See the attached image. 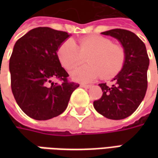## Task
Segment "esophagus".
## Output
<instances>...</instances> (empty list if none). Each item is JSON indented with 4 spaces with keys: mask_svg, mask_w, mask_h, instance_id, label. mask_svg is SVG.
Listing matches in <instances>:
<instances>
[{
    "mask_svg": "<svg viewBox=\"0 0 158 158\" xmlns=\"http://www.w3.org/2000/svg\"><path fill=\"white\" fill-rule=\"evenodd\" d=\"M80 86H81V87H83V88H86V89H89V88H90V87H91V85H85V84H81V85H80Z\"/></svg>",
    "mask_w": 158,
    "mask_h": 158,
    "instance_id": "34e87169",
    "label": "esophagus"
}]
</instances>
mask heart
Instances as JSON below:
<instances>
[{
    "label": "heart",
    "mask_w": 158,
    "mask_h": 158,
    "mask_svg": "<svg viewBox=\"0 0 158 158\" xmlns=\"http://www.w3.org/2000/svg\"><path fill=\"white\" fill-rule=\"evenodd\" d=\"M57 57L68 71L80 65L87 57L89 64L75 69L72 77L89 82L99 76L108 79L117 75L124 66L126 52L122 45L113 43L106 37L91 35L79 40L78 46L72 40H65L57 49Z\"/></svg>",
    "instance_id": "heart-1"
}]
</instances>
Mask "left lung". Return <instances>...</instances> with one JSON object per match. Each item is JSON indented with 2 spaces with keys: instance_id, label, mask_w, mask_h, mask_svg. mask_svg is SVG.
Returning a JSON list of instances; mask_svg holds the SVG:
<instances>
[{
  "instance_id": "left-lung-1",
  "label": "left lung",
  "mask_w": 158,
  "mask_h": 158,
  "mask_svg": "<svg viewBox=\"0 0 158 158\" xmlns=\"http://www.w3.org/2000/svg\"><path fill=\"white\" fill-rule=\"evenodd\" d=\"M102 34L121 42L125 49L126 60L113 85L99 84L102 96L93 104L95 109L107 118L123 119L138 108L146 96L149 57L144 42L131 31L114 29Z\"/></svg>"
}]
</instances>
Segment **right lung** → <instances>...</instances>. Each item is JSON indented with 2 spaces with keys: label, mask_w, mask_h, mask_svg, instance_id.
<instances>
[{
  "label": "right lung",
  "mask_w": 158,
  "mask_h": 158,
  "mask_svg": "<svg viewBox=\"0 0 158 158\" xmlns=\"http://www.w3.org/2000/svg\"><path fill=\"white\" fill-rule=\"evenodd\" d=\"M69 35L48 27L31 29L16 42L9 62L11 87L16 102L26 115L47 120L62 113L79 86L70 82L56 51ZM59 79L62 84L53 83Z\"/></svg>",
  "instance_id": "right-lung-1"
}]
</instances>
